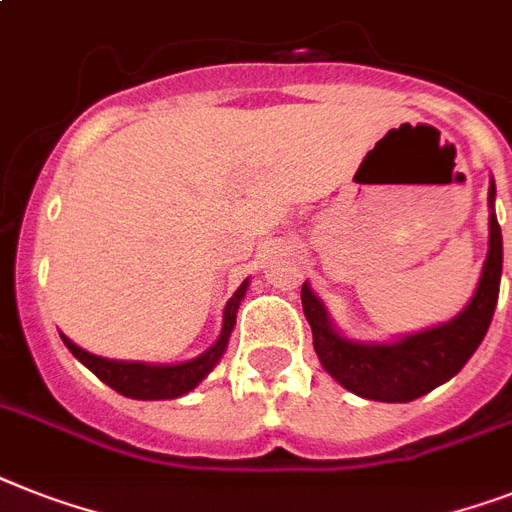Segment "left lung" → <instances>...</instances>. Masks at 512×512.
<instances>
[{
  "instance_id": "left-lung-1",
  "label": "left lung",
  "mask_w": 512,
  "mask_h": 512,
  "mask_svg": "<svg viewBox=\"0 0 512 512\" xmlns=\"http://www.w3.org/2000/svg\"><path fill=\"white\" fill-rule=\"evenodd\" d=\"M494 181L489 184V252L471 302L442 326L402 336L397 342L365 344L344 339L328 321L323 302L302 284V310L313 328V347L331 376L357 397L410 402L429 394L468 363L492 323L502 276V231L494 215Z\"/></svg>"
}]
</instances>
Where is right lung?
Listing matches in <instances>:
<instances>
[{"label":"right lung","mask_w":512,"mask_h":512,"mask_svg":"<svg viewBox=\"0 0 512 512\" xmlns=\"http://www.w3.org/2000/svg\"><path fill=\"white\" fill-rule=\"evenodd\" d=\"M249 278L234 292V297L228 299L226 310H223V328H220L218 342L199 357L189 360V363L176 365H152V363H126V360H107V357L91 355V352L81 350L78 344H73L68 336H62V342L73 355L81 360L86 368L97 378H102L107 386H112L115 392L131 400H176L181 394L191 392L194 386L213 371L218 360L223 357L228 347V336L236 326V310L242 305V297L247 292Z\"/></svg>","instance_id":"1"}]
</instances>
